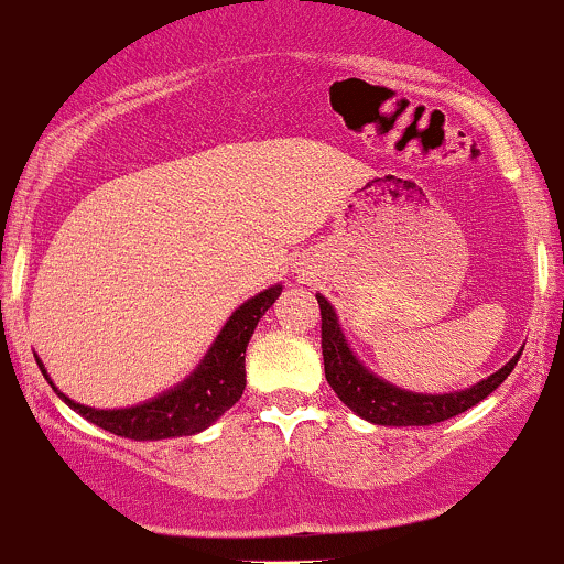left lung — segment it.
<instances>
[{
    "instance_id": "left-lung-1",
    "label": "left lung",
    "mask_w": 564,
    "mask_h": 564,
    "mask_svg": "<svg viewBox=\"0 0 564 564\" xmlns=\"http://www.w3.org/2000/svg\"><path fill=\"white\" fill-rule=\"evenodd\" d=\"M319 314H323V360H325V379L333 387L344 405L355 411L362 420L373 422V425H390V427H411V425H435V422L452 420V416L463 414V411L474 409L478 401L495 392L508 373L517 366V352L500 371L492 377L481 379L478 384L468 387L459 392H444V395H425V392H409L401 387L390 384V381L379 379L377 373L368 371L360 360H357L352 349H349L347 338L338 328V317L333 312L325 295L317 293Z\"/></svg>"
}]
</instances>
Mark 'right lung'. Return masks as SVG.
I'll return each instance as SVG.
<instances>
[{
	"mask_svg": "<svg viewBox=\"0 0 564 564\" xmlns=\"http://www.w3.org/2000/svg\"><path fill=\"white\" fill-rule=\"evenodd\" d=\"M280 293L282 284H274V288L263 290V293L245 301L228 317L223 330L217 333L215 344L204 355V360L198 362L196 371L185 381H180L174 390H166L163 395L153 398V401L129 405V409H90V405L75 403L72 398H66L53 384L51 377H47L45 366L37 360L40 371L45 373V379L51 381L53 390L58 392V398L69 409H75L88 422L110 430L115 435H123V438L134 441H161L174 438V435H196L202 430H207L212 422L220 420L239 401L241 392H245L247 344H250L260 317L280 299Z\"/></svg>",
	"mask_w": 564,
	"mask_h": 564,
	"instance_id": "right-lung-1",
	"label": "right lung"
}]
</instances>
